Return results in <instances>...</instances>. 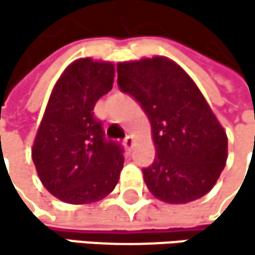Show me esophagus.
Here are the masks:
<instances>
[{
	"label": "esophagus",
	"instance_id": "esophagus-1",
	"mask_svg": "<svg viewBox=\"0 0 255 255\" xmlns=\"http://www.w3.org/2000/svg\"><path fill=\"white\" fill-rule=\"evenodd\" d=\"M133 142H134V137L131 136V134H128V136H125V139H124V145L127 146V148H131L133 146Z\"/></svg>",
	"mask_w": 255,
	"mask_h": 255
}]
</instances>
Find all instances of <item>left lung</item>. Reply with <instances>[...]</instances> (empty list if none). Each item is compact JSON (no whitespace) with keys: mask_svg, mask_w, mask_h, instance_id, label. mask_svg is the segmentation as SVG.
Masks as SVG:
<instances>
[{"mask_svg":"<svg viewBox=\"0 0 255 255\" xmlns=\"http://www.w3.org/2000/svg\"><path fill=\"white\" fill-rule=\"evenodd\" d=\"M118 85L148 115L154 162L142 170L154 197L187 203L207 194L227 163L228 139L194 81L162 56L118 64Z\"/></svg>","mask_w":255,"mask_h":255,"instance_id":"8db88e82","label":"left lung"}]
</instances>
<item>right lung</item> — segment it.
<instances>
[{
    "mask_svg": "<svg viewBox=\"0 0 255 255\" xmlns=\"http://www.w3.org/2000/svg\"><path fill=\"white\" fill-rule=\"evenodd\" d=\"M115 67L82 58L68 65L48 99L32 148L44 187L82 205L109 196L124 166V148L105 137L95 104L113 87Z\"/></svg>",
    "mask_w": 255,
    "mask_h": 255,
    "instance_id": "add662e5",
    "label": "right lung"
}]
</instances>
